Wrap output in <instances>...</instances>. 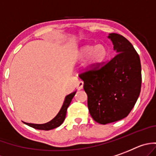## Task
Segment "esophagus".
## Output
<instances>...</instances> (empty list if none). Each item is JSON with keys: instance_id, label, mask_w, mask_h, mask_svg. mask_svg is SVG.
I'll return each instance as SVG.
<instances>
[{"instance_id": "1", "label": "esophagus", "mask_w": 156, "mask_h": 156, "mask_svg": "<svg viewBox=\"0 0 156 156\" xmlns=\"http://www.w3.org/2000/svg\"><path fill=\"white\" fill-rule=\"evenodd\" d=\"M83 85H84V82L82 81H78V83H77V85H76L77 89H78V90H81V88H83Z\"/></svg>"}]
</instances>
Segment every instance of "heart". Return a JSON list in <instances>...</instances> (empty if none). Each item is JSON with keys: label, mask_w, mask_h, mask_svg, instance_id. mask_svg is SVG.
<instances>
[{"label": "heart", "mask_w": 156, "mask_h": 156, "mask_svg": "<svg viewBox=\"0 0 156 156\" xmlns=\"http://www.w3.org/2000/svg\"><path fill=\"white\" fill-rule=\"evenodd\" d=\"M108 50L105 46L98 44L95 47L85 46L78 51V57L80 60H83L85 57V67L87 68H93L99 65L107 57Z\"/></svg>", "instance_id": "heart-1"}]
</instances>
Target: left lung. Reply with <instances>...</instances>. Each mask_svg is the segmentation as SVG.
Segmentation results:
<instances>
[{
	"label": "left lung",
	"instance_id": "obj_1",
	"mask_svg": "<svg viewBox=\"0 0 156 156\" xmlns=\"http://www.w3.org/2000/svg\"><path fill=\"white\" fill-rule=\"evenodd\" d=\"M116 54L106 64L79 75L88 95V108L100 124L123 119L131 111L140 95L141 66L139 55L123 36H108Z\"/></svg>",
	"mask_w": 156,
	"mask_h": 156
}]
</instances>
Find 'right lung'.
<instances>
[{"mask_svg": "<svg viewBox=\"0 0 156 156\" xmlns=\"http://www.w3.org/2000/svg\"><path fill=\"white\" fill-rule=\"evenodd\" d=\"M75 93H76V92H74L66 96L65 99H64V103H63L62 107H61V109H60L59 113H57V116H56L53 120H50V121L47 122V123H43V124H36V123H26V125L33 127V128L35 129H37V130H52V129H54L56 128V127H59V126H61L63 123V122H64V120H65L66 113H67V109H68V107L69 106L73 97L75 96Z\"/></svg>", "mask_w": 156, "mask_h": 156, "instance_id": "right-lung-1", "label": "right lung"}]
</instances>
